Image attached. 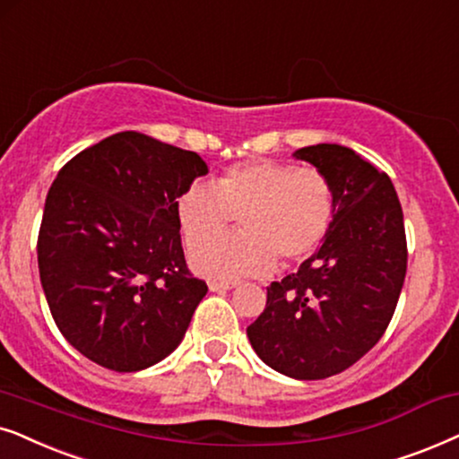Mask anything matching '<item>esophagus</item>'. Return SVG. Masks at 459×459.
I'll use <instances>...</instances> for the list:
<instances>
[{
	"label": "esophagus",
	"instance_id": "1",
	"mask_svg": "<svg viewBox=\"0 0 459 459\" xmlns=\"http://www.w3.org/2000/svg\"><path fill=\"white\" fill-rule=\"evenodd\" d=\"M237 287L235 281H210V291H229Z\"/></svg>",
	"mask_w": 459,
	"mask_h": 459
}]
</instances>
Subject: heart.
<instances>
[{
  "mask_svg": "<svg viewBox=\"0 0 459 459\" xmlns=\"http://www.w3.org/2000/svg\"><path fill=\"white\" fill-rule=\"evenodd\" d=\"M333 216L335 193L325 174L277 161L239 163L216 185L193 182L176 199L185 239L195 243L193 271L216 281L271 273L277 260L285 266L307 260L327 239ZM235 217L242 233L221 236Z\"/></svg>",
  "mask_w": 459,
  "mask_h": 459,
  "instance_id": "obj_1",
  "label": "heart"
}]
</instances>
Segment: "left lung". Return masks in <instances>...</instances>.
<instances>
[{"label": "left lung", "instance_id": "obj_1", "mask_svg": "<svg viewBox=\"0 0 459 459\" xmlns=\"http://www.w3.org/2000/svg\"><path fill=\"white\" fill-rule=\"evenodd\" d=\"M332 182L335 216L323 246L298 273L266 287V308L247 338L293 380H323L357 363L393 319L407 271L403 210L393 182L342 144L293 152Z\"/></svg>", "mask_w": 459, "mask_h": 459}]
</instances>
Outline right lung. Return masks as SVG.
Instances as JSON below:
<instances>
[{
    "label": "right lung",
    "instance_id": "1",
    "mask_svg": "<svg viewBox=\"0 0 459 459\" xmlns=\"http://www.w3.org/2000/svg\"><path fill=\"white\" fill-rule=\"evenodd\" d=\"M205 174L197 152L119 132L52 182L39 279L60 333L90 361L130 374L185 338L207 285L186 268L176 199Z\"/></svg>",
    "mask_w": 459,
    "mask_h": 459
}]
</instances>
